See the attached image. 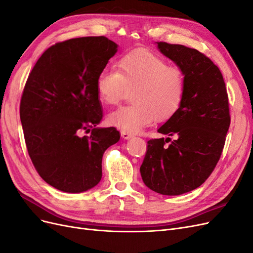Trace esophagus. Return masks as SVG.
I'll return each mask as SVG.
<instances>
[{"instance_id":"obj_1","label":"esophagus","mask_w":253,"mask_h":253,"mask_svg":"<svg viewBox=\"0 0 253 253\" xmlns=\"http://www.w3.org/2000/svg\"><path fill=\"white\" fill-rule=\"evenodd\" d=\"M120 134H121V137L124 139H131L133 137V135L131 133H127V132H125V131H121Z\"/></svg>"}]
</instances>
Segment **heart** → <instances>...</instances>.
I'll use <instances>...</instances> for the list:
<instances>
[{
  "instance_id": "heart-1",
  "label": "heart",
  "mask_w": 253,
  "mask_h": 253,
  "mask_svg": "<svg viewBox=\"0 0 253 253\" xmlns=\"http://www.w3.org/2000/svg\"><path fill=\"white\" fill-rule=\"evenodd\" d=\"M132 91V104L112 112L110 125L131 134L151 125L154 119L165 121L178 111L185 93V78L177 67L169 66L163 58L148 50L125 53L117 62V72L103 70L96 79V89L105 104H116Z\"/></svg>"
}]
</instances>
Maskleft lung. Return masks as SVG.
I'll list each match as a JSON object with an SVG mask.
<instances>
[{"instance_id":"1","label":"left lung","mask_w":253,"mask_h":253,"mask_svg":"<svg viewBox=\"0 0 253 253\" xmlns=\"http://www.w3.org/2000/svg\"><path fill=\"white\" fill-rule=\"evenodd\" d=\"M156 44L183 74L185 93L178 111L157 129L167 138L148 141L140 174L154 192L180 195L203 185L218 162L230 126L228 95L219 68L204 53L179 44Z\"/></svg>"}]
</instances>
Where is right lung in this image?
I'll return each instance as SVG.
<instances>
[{"instance_id":"obj_1","label":"right lung","mask_w":253,"mask_h":253,"mask_svg":"<svg viewBox=\"0 0 253 253\" xmlns=\"http://www.w3.org/2000/svg\"><path fill=\"white\" fill-rule=\"evenodd\" d=\"M117 49L103 36L60 42L28 76L20 104L28 154L44 181L63 192L97 186L103 153L120 139L115 127L96 126L103 117L96 79ZM90 128L89 136H80Z\"/></svg>"}]
</instances>
